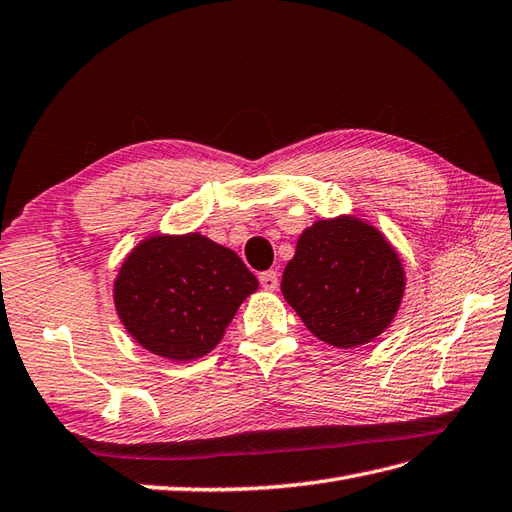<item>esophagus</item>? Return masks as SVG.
Here are the masks:
<instances>
[{
  "instance_id": "obj_1",
  "label": "esophagus",
  "mask_w": 512,
  "mask_h": 512,
  "mask_svg": "<svg viewBox=\"0 0 512 512\" xmlns=\"http://www.w3.org/2000/svg\"><path fill=\"white\" fill-rule=\"evenodd\" d=\"M259 283H261V288L272 292V290H277L279 275L275 270H266V272H261V275H259Z\"/></svg>"
}]
</instances>
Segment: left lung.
I'll return each mask as SVG.
<instances>
[{
  "label": "left lung",
  "instance_id": "left-lung-1",
  "mask_svg": "<svg viewBox=\"0 0 512 512\" xmlns=\"http://www.w3.org/2000/svg\"><path fill=\"white\" fill-rule=\"evenodd\" d=\"M406 277L395 248L353 216L307 227L283 270L281 292L305 327L327 344L371 342L395 318Z\"/></svg>",
  "mask_w": 512,
  "mask_h": 512
}]
</instances>
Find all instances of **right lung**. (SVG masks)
Segmentation results:
<instances>
[{"instance_id":"right-lung-1","label":"right lung","mask_w":512,"mask_h":512,"mask_svg":"<svg viewBox=\"0 0 512 512\" xmlns=\"http://www.w3.org/2000/svg\"><path fill=\"white\" fill-rule=\"evenodd\" d=\"M257 285L231 248L205 235H152L126 257L113 299L141 347L189 362L216 347Z\"/></svg>"}]
</instances>
